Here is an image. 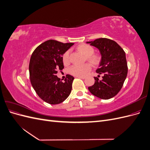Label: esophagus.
<instances>
[{
  "mask_svg": "<svg viewBox=\"0 0 150 150\" xmlns=\"http://www.w3.org/2000/svg\"><path fill=\"white\" fill-rule=\"evenodd\" d=\"M76 77H77V78H80V79H85V77H84V76H76Z\"/></svg>",
  "mask_w": 150,
  "mask_h": 150,
  "instance_id": "1",
  "label": "esophagus"
}]
</instances>
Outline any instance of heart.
I'll return each mask as SVG.
<instances>
[{
  "label": "heart",
  "mask_w": 150,
  "mask_h": 150,
  "mask_svg": "<svg viewBox=\"0 0 150 150\" xmlns=\"http://www.w3.org/2000/svg\"><path fill=\"white\" fill-rule=\"evenodd\" d=\"M79 51L83 53L86 57H88V59L92 62H96L98 60V57L95 56H91L94 53V49L88 44H83L78 47ZM70 51H66L62 56V60L65 64H67L69 62ZM91 69V66L89 64L83 65L74 64L69 68V73L76 76H85Z\"/></svg>",
  "instance_id": "1"
}]
</instances>
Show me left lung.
<instances>
[{
    "mask_svg": "<svg viewBox=\"0 0 150 150\" xmlns=\"http://www.w3.org/2000/svg\"><path fill=\"white\" fill-rule=\"evenodd\" d=\"M86 43L100 52L101 59L96 72L104 74L101 80L94 78V84L88 89L99 98H112L121 90L128 74L125 52L115 41L107 38H99Z\"/></svg>",
    "mask_w": 150,
    "mask_h": 150,
    "instance_id": "left-lung-1",
    "label": "left lung"
}]
</instances>
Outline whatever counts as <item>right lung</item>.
<instances>
[{
    "label": "right lung",
    "instance_id": "1",
    "mask_svg": "<svg viewBox=\"0 0 150 150\" xmlns=\"http://www.w3.org/2000/svg\"><path fill=\"white\" fill-rule=\"evenodd\" d=\"M72 45L51 39L32 54L29 66L31 84L38 96L50 104L63 102L71 92L74 77L67 74L62 82L56 74L57 69L64 68L62 56Z\"/></svg>",
    "mask_w": 150,
    "mask_h": 150
}]
</instances>
